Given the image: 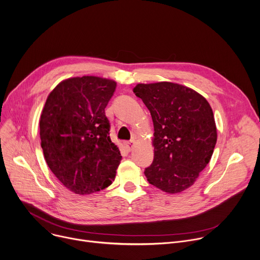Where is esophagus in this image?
<instances>
[{"mask_svg": "<svg viewBox=\"0 0 260 260\" xmlns=\"http://www.w3.org/2000/svg\"><path fill=\"white\" fill-rule=\"evenodd\" d=\"M134 147H135V141L134 140L126 143V148H127L128 151H132L134 149Z\"/></svg>", "mask_w": 260, "mask_h": 260, "instance_id": "34e87169", "label": "esophagus"}]
</instances>
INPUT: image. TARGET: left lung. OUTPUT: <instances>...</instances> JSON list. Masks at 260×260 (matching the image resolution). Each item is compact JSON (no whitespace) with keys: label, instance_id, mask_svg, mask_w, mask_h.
<instances>
[{"label":"left lung","instance_id":"left-lung-1","mask_svg":"<svg viewBox=\"0 0 260 260\" xmlns=\"http://www.w3.org/2000/svg\"><path fill=\"white\" fill-rule=\"evenodd\" d=\"M134 93L154 125L147 181L165 193H181L194 185L212 156L217 140L212 109L202 95L179 83H138Z\"/></svg>","mask_w":260,"mask_h":260}]
</instances>
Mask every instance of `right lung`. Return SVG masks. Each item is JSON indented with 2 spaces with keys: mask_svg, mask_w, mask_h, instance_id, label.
Here are the masks:
<instances>
[{
  "mask_svg": "<svg viewBox=\"0 0 260 260\" xmlns=\"http://www.w3.org/2000/svg\"><path fill=\"white\" fill-rule=\"evenodd\" d=\"M115 89L112 79L70 77L56 85L43 108L40 137L46 162L74 194L103 190L116 176L121 155L105 115Z\"/></svg>",
  "mask_w": 260,
  "mask_h": 260,
  "instance_id": "add662e5",
  "label": "right lung"
}]
</instances>
